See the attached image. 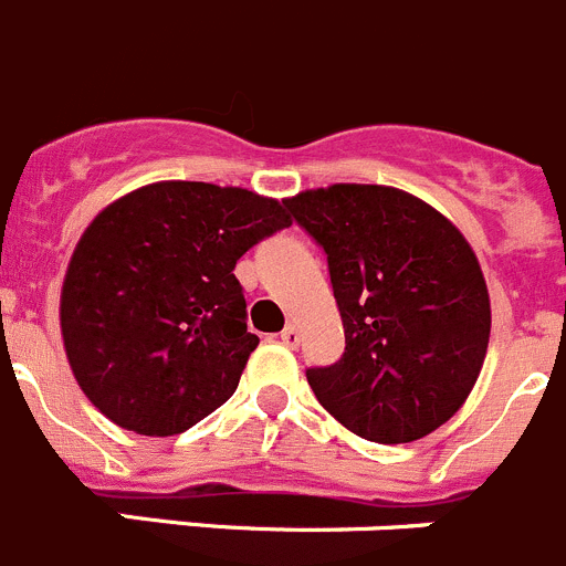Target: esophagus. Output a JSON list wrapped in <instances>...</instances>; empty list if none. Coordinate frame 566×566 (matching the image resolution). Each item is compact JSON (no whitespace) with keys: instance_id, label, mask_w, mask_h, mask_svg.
Wrapping results in <instances>:
<instances>
[{"instance_id":"esophagus-1","label":"esophagus","mask_w":566,"mask_h":566,"mask_svg":"<svg viewBox=\"0 0 566 566\" xmlns=\"http://www.w3.org/2000/svg\"><path fill=\"white\" fill-rule=\"evenodd\" d=\"M298 340H302V335H298V329H295L293 324H287V327L282 329V344L290 346V349H295V346H298Z\"/></svg>"}]
</instances>
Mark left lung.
<instances>
[{
    "mask_svg": "<svg viewBox=\"0 0 566 566\" xmlns=\"http://www.w3.org/2000/svg\"><path fill=\"white\" fill-rule=\"evenodd\" d=\"M284 208L327 253L344 355L307 369L318 403L353 434L411 442L460 411L491 338L476 253L429 202L335 182Z\"/></svg>",
    "mask_w": 566,
    "mask_h": 566,
    "instance_id": "left-lung-1",
    "label": "left lung"
}]
</instances>
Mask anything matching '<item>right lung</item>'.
Wrapping results in <instances>:
<instances>
[{"label":"right lung","mask_w":566,"mask_h":566,"mask_svg":"<svg viewBox=\"0 0 566 566\" xmlns=\"http://www.w3.org/2000/svg\"><path fill=\"white\" fill-rule=\"evenodd\" d=\"M287 226L279 200L211 182H151L106 206L75 245L59 310L95 409L146 437L220 409L259 344L233 268Z\"/></svg>","instance_id":"obj_1"}]
</instances>
